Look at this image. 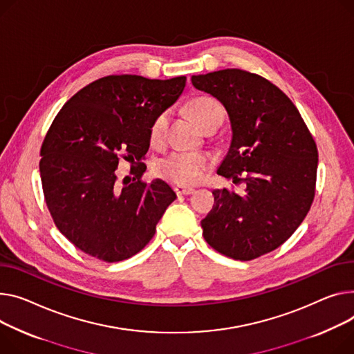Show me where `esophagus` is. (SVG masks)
Instances as JSON below:
<instances>
[{"label":"esophagus","instance_id":"1","mask_svg":"<svg viewBox=\"0 0 354 354\" xmlns=\"http://www.w3.org/2000/svg\"><path fill=\"white\" fill-rule=\"evenodd\" d=\"M174 191L178 196H182V195H191L194 194V189L192 187H185V186H175Z\"/></svg>","mask_w":354,"mask_h":354}]
</instances>
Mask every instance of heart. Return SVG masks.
<instances>
[{
    "instance_id": "heart-1",
    "label": "heart",
    "mask_w": 354,
    "mask_h": 354,
    "mask_svg": "<svg viewBox=\"0 0 354 354\" xmlns=\"http://www.w3.org/2000/svg\"><path fill=\"white\" fill-rule=\"evenodd\" d=\"M219 109H223V108L218 101L212 98H198L191 105V115L203 128V125L206 124L209 118ZM168 122H169L168 112H162L156 116V120L151 127L152 144L162 142L165 133H167ZM209 165H210L209 159L203 155L178 151L158 159L155 162L153 169L156 175L168 179L169 182L191 186L198 183L203 178V174L209 168Z\"/></svg>"
}]
</instances>
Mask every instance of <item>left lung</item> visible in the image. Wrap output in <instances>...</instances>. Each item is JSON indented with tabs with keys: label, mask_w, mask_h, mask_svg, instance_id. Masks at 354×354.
<instances>
[{
	"label": "left lung",
	"mask_w": 354,
	"mask_h": 354,
	"mask_svg": "<svg viewBox=\"0 0 354 354\" xmlns=\"http://www.w3.org/2000/svg\"><path fill=\"white\" fill-rule=\"evenodd\" d=\"M192 84L229 113L232 140L218 175L246 185L242 196L214 191L215 205L201 222L203 238L234 261H252L283 245L308 215L316 142L286 93L261 75L227 68L194 75Z\"/></svg>",
	"instance_id": "1"
}]
</instances>
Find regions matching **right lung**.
Segmentation results:
<instances>
[{
	"label": "right lung",
	"instance_id": "right-lung-1",
	"mask_svg": "<svg viewBox=\"0 0 354 354\" xmlns=\"http://www.w3.org/2000/svg\"><path fill=\"white\" fill-rule=\"evenodd\" d=\"M185 84L186 77L108 75L78 91L55 116L41 147L42 191L59 232L86 254L109 263L136 254L176 199L168 183L140 178L151 127ZM121 157L138 165L122 187L115 182Z\"/></svg>",
	"mask_w": 354,
	"mask_h": 354
}]
</instances>
